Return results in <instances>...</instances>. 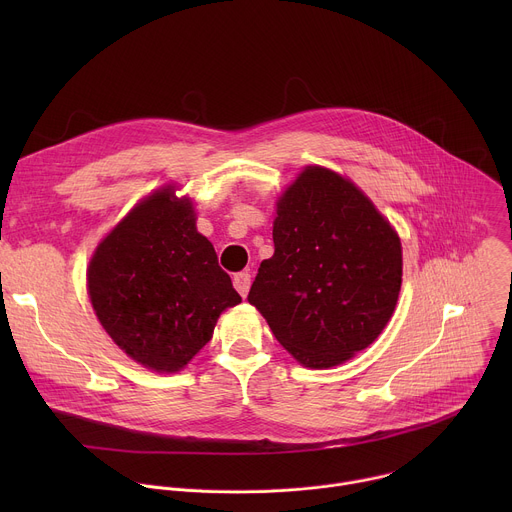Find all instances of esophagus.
Segmentation results:
<instances>
[{
	"mask_svg": "<svg viewBox=\"0 0 512 512\" xmlns=\"http://www.w3.org/2000/svg\"><path fill=\"white\" fill-rule=\"evenodd\" d=\"M233 285H235V289L239 291V294H241L243 298H247L249 287H251V273H249V271L237 273V275L233 277Z\"/></svg>",
	"mask_w": 512,
	"mask_h": 512,
	"instance_id": "obj_1",
	"label": "esophagus"
}]
</instances>
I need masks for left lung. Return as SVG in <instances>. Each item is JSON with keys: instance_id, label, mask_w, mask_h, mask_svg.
Returning <instances> with one entry per match:
<instances>
[{"instance_id": "8db88e82", "label": "left lung", "mask_w": 512, "mask_h": 512, "mask_svg": "<svg viewBox=\"0 0 512 512\" xmlns=\"http://www.w3.org/2000/svg\"><path fill=\"white\" fill-rule=\"evenodd\" d=\"M273 245L249 304L294 358L328 369L381 334L401 289V241L352 182L306 168L277 204Z\"/></svg>"}]
</instances>
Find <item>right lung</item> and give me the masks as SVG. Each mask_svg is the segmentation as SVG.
Listing matches in <instances>:
<instances>
[{
	"instance_id": "1",
	"label": "right lung",
	"mask_w": 512,
	"mask_h": 512,
	"mask_svg": "<svg viewBox=\"0 0 512 512\" xmlns=\"http://www.w3.org/2000/svg\"><path fill=\"white\" fill-rule=\"evenodd\" d=\"M87 281L113 342L164 373L188 364L221 312L241 302L212 243L196 231L192 202L170 186L139 202L101 241Z\"/></svg>"
}]
</instances>
